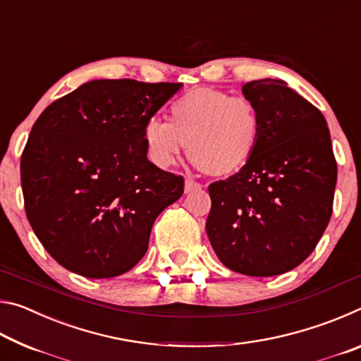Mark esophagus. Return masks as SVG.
I'll return each mask as SVG.
<instances>
[{"label": "esophagus", "mask_w": 361, "mask_h": 361, "mask_svg": "<svg viewBox=\"0 0 361 361\" xmlns=\"http://www.w3.org/2000/svg\"><path fill=\"white\" fill-rule=\"evenodd\" d=\"M204 188V185H200L199 181H195L192 178H188L185 183V191L186 192H195V191H200V189Z\"/></svg>", "instance_id": "34e87169"}]
</instances>
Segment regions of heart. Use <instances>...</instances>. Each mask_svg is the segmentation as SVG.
I'll return each instance as SVG.
<instances>
[{
    "mask_svg": "<svg viewBox=\"0 0 361 361\" xmlns=\"http://www.w3.org/2000/svg\"><path fill=\"white\" fill-rule=\"evenodd\" d=\"M262 119L247 97L199 87L170 105V121L152 116L143 126V143L159 167L178 161L189 143V154L213 176H229L247 166L258 151Z\"/></svg>",
    "mask_w": 361,
    "mask_h": 361,
    "instance_id": "1",
    "label": "heart"
}]
</instances>
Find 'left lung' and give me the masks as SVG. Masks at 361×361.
<instances>
[{"mask_svg": "<svg viewBox=\"0 0 361 361\" xmlns=\"http://www.w3.org/2000/svg\"><path fill=\"white\" fill-rule=\"evenodd\" d=\"M262 137L240 172L209 186L207 235L219 261L252 277L288 272L314 252L329 223L338 167L325 116L282 79L242 87Z\"/></svg>", "mask_w": 361, "mask_h": 361, "instance_id": "1", "label": "left lung"}]
</instances>
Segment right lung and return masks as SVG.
I'll return each instance as SVG.
<instances>
[{
  "instance_id": "right-lung-1",
  "label": "right lung",
  "mask_w": 361,
  "mask_h": 361,
  "mask_svg": "<svg viewBox=\"0 0 361 361\" xmlns=\"http://www.w3.org/2000/svg\"><path fill=\"white\" fill-rule=\"evenodd\" d=\"M180 87L95 79L36 119L20 159L23 200L60 266L109 279L143 258L159 213L185 189L183 176L148 161L143 126Z\"/></svg>"
}]
</instances>
